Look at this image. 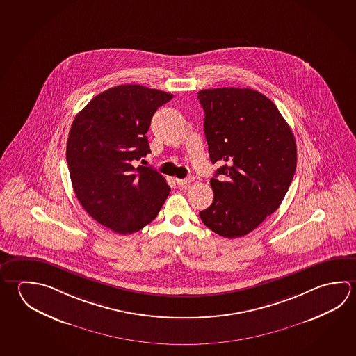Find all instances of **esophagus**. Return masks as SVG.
<instances>
[{
  "instance_id": "34e87169",
  "label": "esophagus",
  "mask_w": 356,
  "mask_h": 356,
  "mask_svg": "<svg viewBox=\"0 0 356 356\" xmlns=\"http://www.w3.org/2000/svg\"><path fill=\"white\" fill-rule=\"evenodd\" d=\"M191 182H193V177H187V179H176V184L181 187L186 186V185L191 184Z\"/></svg>"
}]
</instances>
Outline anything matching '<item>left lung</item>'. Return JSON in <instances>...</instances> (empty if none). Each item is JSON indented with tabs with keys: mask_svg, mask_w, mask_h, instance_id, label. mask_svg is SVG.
Masks as SVG:
<instances>
[{
	"mask_svg": "<svg viewBox=\"0 0 356 356\" xmlns=\"http://www.w3.org/2000/svg\"><path fill=\"white\" fill-rule=\"evenodd\" d=\"M197 99L210 160L224 163L210 180L213 201L200 218L220 236H245L286 195L298 161L293 131L274 102L255 90H202Z\"/></svg>",
	"mask_w": 356,
	"mask_h": 356,
	"instance_id": "8db88e82",
	"label": "left lung"
}]
</instances>
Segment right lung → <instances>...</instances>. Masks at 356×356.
Instances as JSON below:
<instances>
[{
  "instance_id": "obj_1",
  "label": "right lung",
  "mask_w": 356,
  "mask_h": 356,
  "mask_svg": "<svg viewBox=\"0 0 356 356\" xmlns=\"http://www.w3.org/2000/svg\"><path fill=\"white\" fill-rule=\"evenodd\" d=\"M172 97L120 85L95 96L71 125L66 160L74 191L88 215L116 234L144 229L169 196L161 174L132 163L150 152L151 119Z\"/></svg>"
}]
</instances>
